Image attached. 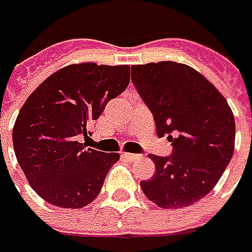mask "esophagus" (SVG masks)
I'll use <instances>...</instances> for the list:
<instances>
[{
	"label": "esophagus",
	"mask_w": 252,
	"mask_h": 252,
	"mask_svg": "<svg viewBox=\"0 0 252 252\" xmlns=\"http://www.w3.org/2000/svg\"><path fill=\"white\" fill-rule=\"evenodd\" d=\"M124 157H126L128 161H135V159H138L140 156H138V154H131V153H126Z\"/></svg>",
	"instance_id": "34e87169"
}]
</instances>
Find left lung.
<instances>
[{"mask_svg":"<svg viewBox=\"0 0 252 252\" xmlns=\"http://www.w3.org/2000/svg\"><path fill=\"white\" fill-rule=\"evenodd\" d=\"M132 82L173 154H149L156 165L144 195L162 209L187 207L216 187L235 150V119L222 94L186 64L159 61L132 66Z\"/></svg>","mask_w":252,"mask_h":252,"instance_id":"obj_1","label":"left lung"}]
</instances>
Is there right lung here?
<instances>
[{
    "label": "right lung",
    "instance_id": "right-lung-1",
    "mask_svg": "<svg viewBox=\"0 0 252 252\" xmlns=\"http://www.w3.org/2000/svg\"><path fill=\"white\" fill-rule=\"evenodd\" d=\"M129 65L80 63L61 68L31 93L15 121L17 162L42 199L80 209L98 196L119 153L79 143L110 99L128 87Z\"/></svg>",
    "mask_w": 252,
    "mask_h": 252
}]
</instances>
